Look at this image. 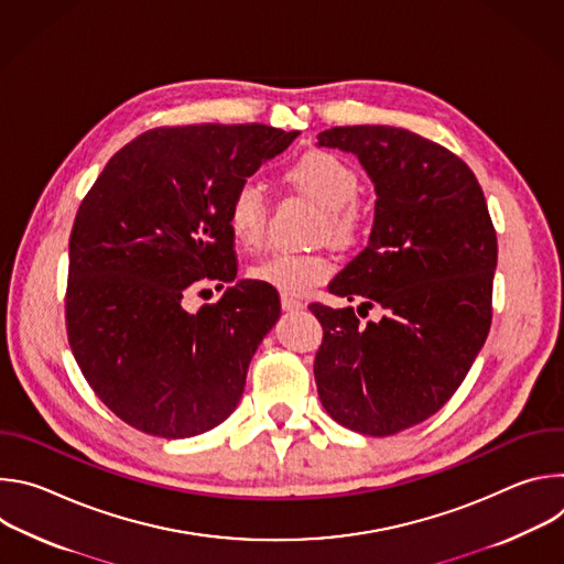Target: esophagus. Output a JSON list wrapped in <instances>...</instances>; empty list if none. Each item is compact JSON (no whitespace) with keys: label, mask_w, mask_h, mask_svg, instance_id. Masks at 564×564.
Returning <instances> with one entry per match:
<instances>
[{"label":"esophagus","mask_w":564,"mask_h":564,"mask_svg":"<svg viewBox=\"0 0 564 564\" xmlns=\"http://www.w3.org/2000/svg\"><path fill=\"white\" fill-rule=\"evenodd\" d=\"M281 307L285 312H296V310H303V303L294 296H288V294H281Z\"/></svg>","instance_id":"1"}]
</instances>
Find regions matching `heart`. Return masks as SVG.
I'll list each match as a JSON object with an SVG mask.
<instances>
[{
  "mask_svg": "<svg viewBox=\"0 0 564 564\" xmlns=\"http://www.w3.org/2000/svg\"><path fill=\"white\" fill-rule=\"evenodd\" d=\"M285 183L312 198L324 209L318 218V236H328L337 246H350L361 236L366 212L355 198L359 174L335 151L310 149L301 153L283 174ZM268 203L259 185L240 183L227 205V227L240 246L257 250L263 246ZM335 272L324 252H276L250 268V276L283 294H303L326 283Z\"/></svg>",
  "mask_w": 564,
  "mask_h": 564,
  "instance_id": "1",
  "label": "heart"
}]
</instances>
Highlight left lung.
<instances>
[{
  "label": "left lung",
  "mask_w": 564,
  "mask_h": 564,
  "mask_svg": "<svg viewBox=\"0 0 564 564\" xmlns=\"http://www.w3.org/2000/svg\"><path fill=\"white\" fill-rule=\"evenodd\" d=\"M318 144L355 153L377 192L368 248L330 292L386 314L361 326L352 307L310 305L324 326L316 390L335 422L386 437L435 415L485 346L496 227L475 174L433 140L357 124L321 131Z\"/></svg>",
  "instance_id": "obj_1"
}]
</instances>
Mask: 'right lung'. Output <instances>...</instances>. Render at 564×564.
Masks as SVG:
<instances>
[{
  "instance_id": "1",
  "label": "right lung",
  "mask_w": 564,
  "mask_h": 564,
  "mask_svg": "<svg viewBox=\"0 0 564 564\" xmlns=\"http://www.w3.org/2000/svg\"><path fill=\"white\" fill-rule=\"evenodd\" d=\"M296 135L268 124L158 127L124 144L79 203L68 346L102 404L135 431L194 437L240 401L281 314L276 290L238 281L194 314L183 296L236 279L229 198Z\"/></svg>"
}]
</instances>
